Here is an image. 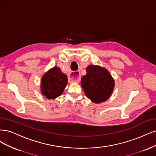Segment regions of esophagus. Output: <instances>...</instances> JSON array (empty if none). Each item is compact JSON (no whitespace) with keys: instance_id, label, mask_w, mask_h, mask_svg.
Wrapping results in <instances>:
<instances>
[{"instance_id":"34e87169","label":"esophagus","mask_w":156,"mask_h":156,"mask_svg":"<svg viewBox=\"0 0 156 156\" xmlns=\"http://www.w3.org/2000/svg\"><path fill=\"white\" fill-rule=\"evenodd\" d=\"M69 80L73 82H78L80 80V73L78 71H72L69 75Z\"/></svg>"}]
</instances>
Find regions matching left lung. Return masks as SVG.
<instances>
[{"label":"left lung","instance_id":"obj_1","mask_svg":"<svg viewBox=\"0 0 156 156\" xmlns=\"http://www.w3.org/2000/svg\"><path fill=\"white\" fill-rule=\"evenodd\" d=\"M87 74L81 79V85L86 97L94 103L108 100L113 92L115 82L107 69L89 65Z\"/></svg>","mask_w":156,"mask_h":156}]
</instances>
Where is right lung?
Masks as SVG:
<instances>
[{"label": "right lung", "mask_w": 156, "mask_h": 156, "mask_svg": "<svg viewBox=\"0 0 156 156\" xmlns=\"http://www.w3.org/2000/svg\"><path fill=\"white\" fill-rule=\"evenodd\" d=\"M67 77L59 67H54L45 73L41 79V93L48 99H54L62 94L67 85Z\"/></svg>", "instance_id": "obj_1"}]
</instances>
